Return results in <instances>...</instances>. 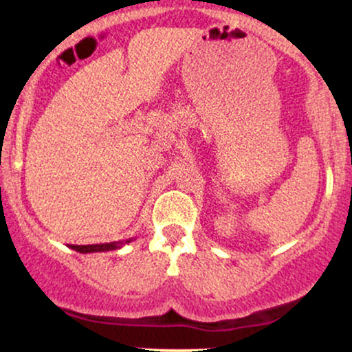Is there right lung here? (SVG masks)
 I'll use <instances>...</instances> for the list:
<instances>
[{"mask_svg":"<svg viewBox=\"0 0 352 352\" xmlns=\"http://www.w3.org/2000/svg\"><path fill=\"white\" fill-rule=\"evenodd\" d=\"M132 240L125 241H111V243H98V245H71L69 248L79 253H99V252H112V250L122 248L125 243H131Z\"/></svg>","mask_w":352,"mask_h":352,"instance_id":"obj_1","label":"right lung"}]
</instances>
